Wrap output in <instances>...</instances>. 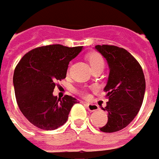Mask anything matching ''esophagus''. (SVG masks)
<instances>
[{"label": "esophagus", "instance_id": "esophagus-1", "mask_svg": "<svg viewBox=\"0 0 159 159\" xmlns=\"http://www.w3.org/2000/svg\"><path fill=\"white\" fill-rule=\"evenodd\" d=\"M84 104L85 105V107H87V109L89 110V111H97L99 107H98V106L97 105H94V104H90V103H88V102H84Z\"/></svg>", "mask_w": 159, "mask_h": 159}]
</instances>
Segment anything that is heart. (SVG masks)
<instances>
[{
  "instance_id": "b5f03b06",
  "label": "heart",
  "mask_w": 159,
  "mask_h": 159,
  "mask_svg": "<svg viewBox=\"0 0 159 159\" xmlns=\"http://www.w3.org/2000/svg\"><path fill=\"white\" fill-rule=\"evenodd\" d=\"M86 58H87V61L89 62V64L91 65L92 69H94L95 67H98V66H104V59L102 57V55L96 52H89L87 55H86Z\"/></svg>"
}]
</instances>
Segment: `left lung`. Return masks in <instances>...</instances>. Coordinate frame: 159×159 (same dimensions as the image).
Listing matches in <instances>:
<instances>
[{
    "label": "left lung",
    "instance_id": "8db88e82",
    "mask_svg": "<svg viewBox=\"0 0 159 159\" xmlns=\"http://www.w3.org/2000/svg\"><path fill=\"white\" fill-rule=\"evenodd\" d=\"M107 61L109 76L105 91L108 102L104 111L108 120L100 128L102 132L113 133L128 125L136 117L142 106L146 80L139 63L124 48L115 45H96Z\"/></svg>",
    "mask_w": 159,
    "mask_h": 159
}]
</instances>
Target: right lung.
Masks as SVG:
<instances>
[{"mask_svg":"<svg viewBox=\"0 0 159 159\" xmlns=\"http://www.w3.org/2000/svg\"><path fill=\"white\" fill-rule=\"evenodd\" d=\"M83 46L67 47L52 44L38 47L23 55L13 74V85L22 115L38 128L54 130L68 119L77 100L52 94L57 80L65 79L69 62L78 55Z\"/></svg>","mask_w":159,"mask_h":159,"instance_id":"1","label":"right lung"}]
</instances>
